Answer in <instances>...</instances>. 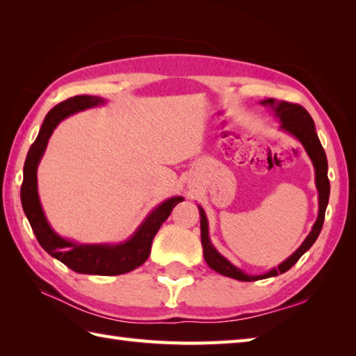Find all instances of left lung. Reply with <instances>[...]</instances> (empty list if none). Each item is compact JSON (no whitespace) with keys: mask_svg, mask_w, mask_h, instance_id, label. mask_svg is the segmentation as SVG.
<instances>
[{"mask_svg":"<svg viewBox=\"0 0 356 356\" xmlns=\"http://www.w3.org/2000/svg\"><path fill=\"white\" fill-rule=\"evenodd\" d=\"M261 104L266 105V107H270V110L274 111L275 118H278L280 120V130L289 133L295 139L300 140L301 145L305 147L307 156L311 157L312 165L315 168V186H316V191H318V217H316L312 229L307 234V237L305 238L303 243L300 245V248L291 257H287L283 263H280L278 266L264 272V274L252 275V274H246V272L238 269L237 266H234V264L228 259H225V257L214 248V245L211 243L208 218L203 208L199 207L200 236H202L203 257H205V261L208 263V266L211 269H214L216 272H218V274L229 278H236L238 282H255V280L277 277L278 274H283V272L289 270L293 264L298 261L300 257L306 251H309V248H311L315 243V240L318 238L323 223H324V214H326L329 194H330V184L327 179V157L321 147L318 134L315 131V124L311 115L306 111V108H303L298 104H291L286 101H275V99H264L261 101Z\"/></svg>","mask_w":356,"mask_h":356,"instance_id":"obj_1","label":"left lung"}]
</instances>
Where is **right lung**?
I'll return each mask as SVG.
<instances>
[{
	"instance_id": "add662e5",
	"label": "right lung",
	"mask_w": 356,
	"mask_h": 356,
	"mask_svg": "<svg viewBox=\"0 0 356 356\" xmlns=\"http://www.w3.org/2000/svg\"><path fill=\"white\" fill-rule=\"evenodd\" d=\"M104 97L97 96H73L56 107H53L38 133V138L30 147L24 162V179L21 185V203L27 220L32 226L40 245L47 254L55 257L56 260L64 263L67 268L78 272V274L90 275H120L127 274L147 261L151 251V243L162 223L170 217L172 208L177 203L184 202V197L176 195L157 205L149 214L143 218L139 228L133 236L122 243H104V245H82L64 238L51 228L47 217L44 214L42 205L38 195V179L36 171L41 162L44 151L51 133L55 131L58 124L74 113L84 111L87 108L104 105Z\"/></svg>"
}]
</instances>
